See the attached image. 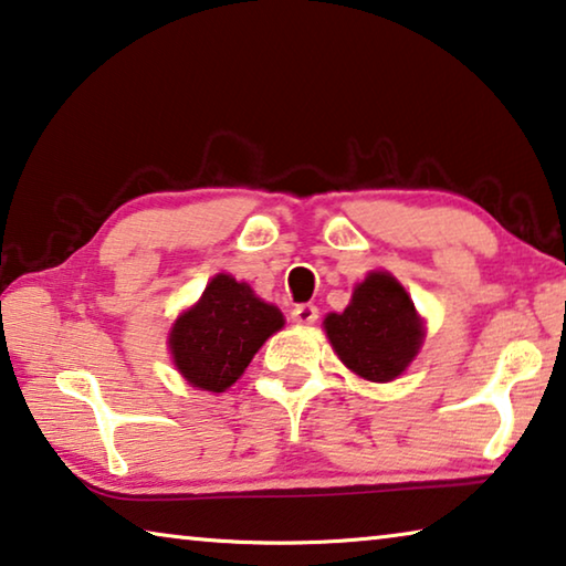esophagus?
<instances>
[{"label":"esophagus","instance_id":"1","mask_svg":"<svg viewBox=\"0 0 566 566\" xmlns=\"http://www.w3.org/2000/svg\"><path fill=\"white\" fill-rule=\"evenodd\" d=\"M317 307L315 304H297V307L292 310V319L297 322V325H312V322L317 319Z\"/></svg>","mask_w":566,"mask_h":566}]
</instances>
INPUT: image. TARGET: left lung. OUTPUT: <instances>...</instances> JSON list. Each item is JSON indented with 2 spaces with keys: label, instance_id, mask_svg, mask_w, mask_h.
<instances>
[{
  "label": "left lung",
  "instance_id": "8db88e82",
  "mask_svg": "<svg viewBox=\"0 0 566 566\" xmlns=\"http://www.w3.org/2000/svg\"><path fill=\"white\" fill-rule=\"evenodd\" d=\"M325 332L339 360L373 382H390L406 373L426 337L416 304L388 272L367 274L345 312L325 317Z\"/></svg>",
  "mask_w": 566,
  "mask_h": 566
}]
</instances>
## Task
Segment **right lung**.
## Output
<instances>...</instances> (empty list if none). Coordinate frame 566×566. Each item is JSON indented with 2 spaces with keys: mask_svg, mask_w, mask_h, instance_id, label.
Returning <instances> with one entry per match:
<instances>
[{
  "mask_svg": "<svg viewBox=\"0 0 566 566\" xmlns=\"http://www.w3.org/2000/svg\"><path fill=\"white\" fill-rule=\"evenodd\" d=\"M282 327L284 315L274 304L259 300L247 282L217 274L206 284L201 300L174 322L168 349L188 385L223 392Z\"/></svg>",
  "mask_w": 566,
  "mask_h": 566,
  "instance_id": "right-lung-1",
  "label": "right lung"
}]
</instances>
